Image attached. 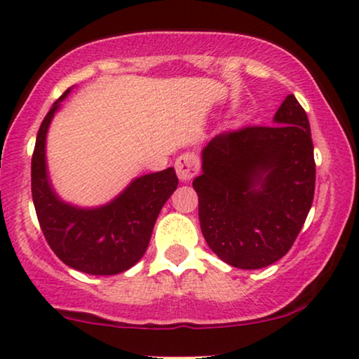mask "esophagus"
<instances>
[{
  "label": "esophagus",
  "instance_id": "esophagus-1",
  "mask_svg": "<svg viewBox=\"0 0 359 359\" xmlns=\"http://www.w3.org/2000/svg\"><path fill=\"white\" fill-rule=\"evenodd\" d=\"M175 172L182 182H189L198 174V157L192 152H185L175 161Z\"/></svg>",
  "mask_w": 359,
  "mask_h": 359
}]
</instances>
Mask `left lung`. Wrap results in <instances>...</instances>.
<instances>
[{
	"instance_id": "1",
	"label": "left lung",
	"mask_w": 359,
	"mask_h": 359,
	"mask_svg": "<svg viewBox=\"0 0 359 359\" xmlns=\"http://www.w3.org/2000/svg\"><path fill=\"white\" fill-rule=\"evenodd\" d=\"M203 238L238 269H261L294 245L315 190L313 144L307 113L287 95L272 126L213 137L194 179Z\"/></svg>"
}]
</instances>
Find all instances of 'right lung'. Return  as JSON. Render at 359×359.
<instances>
[{"label": "right lung", "mask_w": 359, "mask_h": 359, "mask_svg": "<svg viewBox=\"0 0 359 359\" xmlns=\"http://www.w3.org/2000/svg\"><path fill=\"white\" fill-rule=\"evenodd\" d=\"M72 88L52 104L37 133L31 164L32 202L50 250L67 266L114 276L144 256L162 207L179 185L174 167L133 179L109 202L80 207L55 192L47 167V131Z\"/></svg>", "instance_id": "obj_1"}]
</instances>
